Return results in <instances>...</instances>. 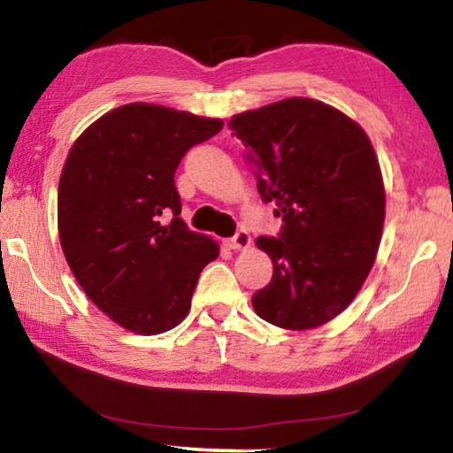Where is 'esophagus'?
Listing matches in <instances>:
<instances>
[{"instance_id": "34e87169", "label": "esophagus", "mask_w": 453, "mask_h": 453, "mask_svg": "<svg viewBox=\"0 0 453 453\" xmlns=\"http://www.w3.org/2000/svg\"><path fill=\"white\" fill-rule=\"evenodd\" d=\"M250 243H251L250 234L245 232V229H237L234 237H229V240H226V248H229V250H243V248H248Z\"/></svg>"}]
</instances>
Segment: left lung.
<instances>
[{
    "label": "left lung",
    "instance_id": "obj_1",
    "mask_svg": "<svg viewBox=\"0 0 453 453\" xmlns=\"http://www.w3.org/2000/svg\"><path fill=\"white\" fill-rule=\"evenodd\" d=\"M229 127L283 221L256 242L273 275L251 305L278 327L326 324L357 296L380 248L386 194L372 143L335 107L305 97L243 111Z\"/></svg>",
    "mask_w": 453,
    "mask_h": 453
}]
</instances>
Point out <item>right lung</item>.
I'll use <instances>...</instances> for the list:
<instances>
[{"label": "right lung", "instance_id": "right-lung-1", "mask_svg": "<svg viewBox=\"0 0 453 453\" xmlns=\"http://www.w3.org/2000/svg\"><path fill=\"white\" fill-rule=\"evenodd\" d=\"M221 119L127 104L94 121L67 153L58 189L64 256L86 296L135 334L188 316L199 273L219 248L180 218L173 175ZM162 215H172L164 225Z\"/></svg>", "mask_w": 453, "mask_h": 453}]
</instances>
